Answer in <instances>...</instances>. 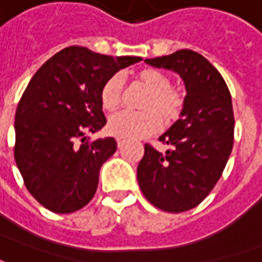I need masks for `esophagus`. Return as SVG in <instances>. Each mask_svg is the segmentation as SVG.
Returning a JSON list of instances; mask_svg holds the SVG:
<instances>
[{
	"instance_id": "esophagus-1",
	"label": "esophagus",
	"mask_w": 262,
	"mask_h": 262,
	"mask_svg": "<svg viewBox=\"0 0 262 262\" xmlns=\"http://www.w3.org/2000/svg\"><path fill=\"white\" fill-rule=\"evenodd\" d=\"M116 142H118V147L122 148V147H123V146H125L127 140H125V139H122V137H118V139H116Z\"/></svg>"
}]
</instances>
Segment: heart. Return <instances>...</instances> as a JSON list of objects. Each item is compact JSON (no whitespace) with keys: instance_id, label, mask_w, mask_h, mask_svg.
<instances>
[{"instance_id":"heart-1","label":"heart","mask_w":262,"mask_h":262,"mask_svg":"<svg viewBox=\"0 0 262 262\" xmlns=\"http://www.w3.org/2000/svg\"><path fill=\"white\" fill-rule=\"evenodd\" d=\"M136 81L147 90L140 109L143 112H119L108 123L111 135L122 139H142L154 135L161 126H170L180 119L184 97L171 88V80L159 70L144 69L136 74ZM123 78L119 74L105 81L101 90V102L106 111H115L122 102Z\"/></svg>"}]
</instances>
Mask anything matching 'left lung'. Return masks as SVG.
I'll use <instances>...</instances> for the list:
<instances>
[{"mask_svg":"<svg viewBox=\"0 0 262 262\" xmlns=\"http://www.w3.org/2000/svg\"><path fill=\"white\" fill-rule=\"evenodd\" d=\"M144 61L177 73L187 91L180 119L159 137L168 150L160 153L146 144L137 167L139 187L148 202L180 213L208 196L230 157L234 133L231 95L219 71L193 50L184 49Z\"/></svg>","mask_w":262,"mask_h":262,"instance_id":"8db88e82","label":"left lung"}]
</instances>
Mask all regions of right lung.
<instances>
[{"instance_id": "right-lung-1", "label": "right lung", "mask_w": 262, "mask_h": 262, "mask_svg": "<svg viewBox=\"0 0 262 262\" xmlns=\"http://www.w3.org/2000/svg\"><path fill=\"white\" fill-rule=\"evenodd\" d=\"M140 60L71 46L32 77L15 114L14 156L28 191L46 209L71 213L94 198L99 170L116 151V142L103 137L84 143V136L106 123L105 81Z\"/></svg>"}]
</instances>
